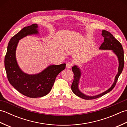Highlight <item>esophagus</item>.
I'll return each mask as SVG.
<instances>
[{"label": "esophagus", "mask_w": 127, "mask_h": 127, "mask_svg": "<svg viewBox=\"0 0 127 127\" xmlns=\"http://www.w3.org/2000/svg\"><path fill=\"white\" fill-rule=\"evenodd\" d=\"M72 65H73V63H72V62H68V63H66V67L68 69H70L71 68V67L72 66Z\"/></svg>", "instance_id": "esophagus-1"}]
</instances>
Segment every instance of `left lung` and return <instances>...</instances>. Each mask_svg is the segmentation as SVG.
Returning <instances> with one entry per match:
<instances>
[{
  "instance_id": "1",
  "label": "left lung",
  "mask_w": 127,
  "mask_h": 127,
  "mask_svg": "<svg viewBox=\"0 0 127 127\" xmlns=\"http://www.w3.org/2000/svg\"><path fill=\"white\" fill-rule=\"evenodd\" d=\"M102 36L104 37V41L103 43L101 45L99 49L104 50H112L116 55L117 56L118 63H119V66L118 68L117 74L116 75L114 82L113 83L111 87L106 91L104 92L103 93H100L98 95L94 96H88L83 94L79 90V84L80 79L81 75V72L80 69L77 65H74L72 67V70L74 72V81L71 85V90L73 93L83 99L86 100H91L98 98L101 97L107 93L110 92V91L112 90V89L115 87L117 81L119 77L120 74L122 73V70L124 67V64H125V61H124V52L121 43L118 41L117 39L112 35L106 31L102 30Z\"/></svg>"
}]
</instances>
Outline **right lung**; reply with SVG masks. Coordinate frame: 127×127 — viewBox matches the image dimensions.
<instances>
[{
	"mask_svg": "<svg viewBox=\"0 0 127 127\" xmlns=\"http://www.w3.org/2000/svg\"><path fill=\"white\" fill-rule=\"evenodd\" d=\"M37 24L26 27L12 37L7 46L4 64L7 79L19 92L29 98H39L50 92L57 76L65 68V63L51 65L37 74L29 75L19 67L16 58V50L19 40L27 35L37 34Z\"/></svg>",
	"mask_w": 127,
	"mask_h": 127,
	"instance_id": "obj_1",
	"label": "right lung"
}]
</instances>
